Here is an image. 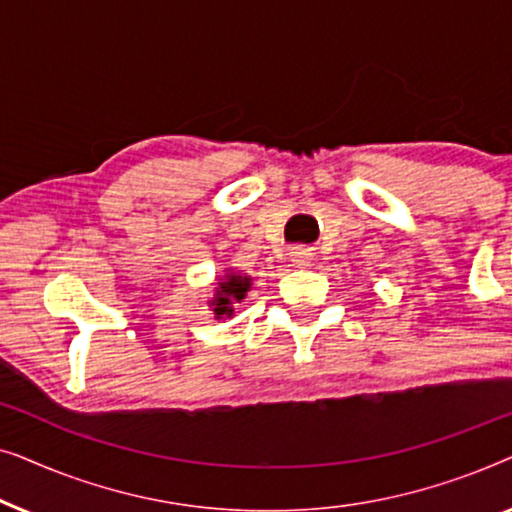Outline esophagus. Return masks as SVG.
Masks as SVG:
<instances>
[{
  "label": "esophagus",
  "instance_id": "obj_1",
  "mask_svg": "<svg viewBox=\"0 0 512 512\" xmlns=\"http://www.w3.org/2000/svg\"><path fill=\"white\" fill-rule=\"evenodd\" d=\"M291 261H293V265H298V268H303V265H310L312 251L305 249V247H296L291 251Z\"/></svg>",
  "mask_w": 512,
  "mask_h": 512
}]
</instances>
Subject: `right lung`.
<instances>
[{
	"label": "right lung",
	"mask_w": 512,
	"mask_h": 512,
	"mask_svg": "<svg viewBox=\"0 0 512 512\" xmlns=\"http://www.w3.org/2000/svg\"><path fill=\"white\" fill-rule=\"evenodd\" d=\"M251 289V277L242 275V272H226V277L221 279L219 286H216V293L212 298L214 314L216 319L233 317L235 303H242L247 298V291Z\"/></svg>",
	"instance_id": "1"
}]
</instances>
